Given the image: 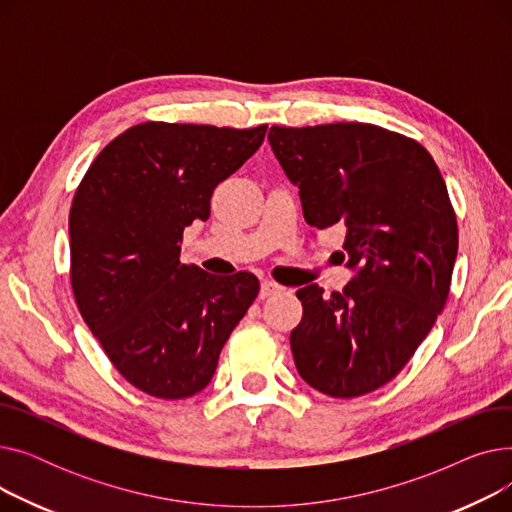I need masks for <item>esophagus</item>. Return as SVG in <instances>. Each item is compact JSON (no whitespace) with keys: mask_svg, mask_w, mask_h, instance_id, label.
<instances>
[{"mask_svg":"<svg viewBox=\"0 0 512 512\" xmlns=\"http://www.w3.org/2000/svg\"><path fill=\"white\" fill-rule=\"evenodd\" d=\"M280 290H282V286H278L276 282L263 280V282H261V288H259V299H267V297H272V294H276V292H280Z\"/></svg>","mask_w":512,"mask_h":512,"instance_id":"esophagus-1","label":"esophagus"}]
</instances>
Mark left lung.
I'll return each instance as SVG.
<instances>
[{"label":"left lung","instance_id":"left-lung-1","mask_svg":"<svg viewBox=\"0 0 512 512\" xmlns=\"http://www.w3.org/2000/svg\"><path fill=\"white\" fill-rule=\"evenodd\" d=\"M267 139L299 186L305 222L344 228L355 272L332 297L317 284L297 290L294 363L334 398L378 390L409 363L448 299L459 228L444 178L425 147L375 124L272 126Z\"/></svg>","mask_w":512,"mask_h":512}]
</instances>
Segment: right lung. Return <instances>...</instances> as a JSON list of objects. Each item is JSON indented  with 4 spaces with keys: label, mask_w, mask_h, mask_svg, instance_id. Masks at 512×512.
I'll return each mask as SVG.
<instances>
[{
    "label": "right lung",
    "mask_w": 512,
    "mask_h": 512,
    "mask_svg": "<svg viewBox=\"0 0 512 512\" xmlns=\"http://www.w3.org/2000/svg\"><path fill=\"white\" fill-rule=\"evenodd\" d=\"M265 130L137 124L103 147L76 188L68 230L78 311L122 378L151 396L201 392L257 297L249 272L218 278L184 265L180 242Z\"/></svg>",
    "instance_id": "1"
}]
</instances>
